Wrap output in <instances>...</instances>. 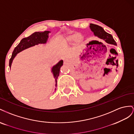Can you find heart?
<instances>
[{"label":"heart","mask_w":134,"mask_h":134,"mask_svg":"<svg viewBox=\"0 0 134 134\" xmlns=\"http://www.w3.org/2000/svg\"><path fill=\"white\" fill-rule=\"evenodd\" d=\"M83 40V36L80 34L73 33L68 35L65 38V41L67 43L71 44L75 42L76 45H80Z\"/></svg>","instance_id":"heart-1"}]
</instances>
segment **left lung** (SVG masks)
<instances>
[{"label":"left lung","mask_w":134,"mask_h":134,"mask_svg":"<svg viewBox=\"0 0 134 134\" xmlns=\"http://www.w3.org/2000/svg\"><path fill=\"white\" fill-rule=\"evenodd\" d=\"M90 27L91 31L94 32L95 36H97L98 37L104 40L107 43L114 44L116 45H117L116 42L113 39V36L110 34L106 32L102 27L97 25L91 24Z\"/></svg>","instance_id":"8db88e82"}]
</instances>
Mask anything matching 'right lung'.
Instances as JSON below:
<instances>
[{"instance_id":"1","label":"right lung","mask_w":134,"mask_h":134,"mask_svg":"<svg viewBox=\"0 0 134 134\" xmlns=\"http://www.w3.org/2000/svg\"><path fill=\"white\" fill-rule=\"evenodd\" d=\"M49 32V31H45L43 32H36L33 33L31 35H30L28 37L23 38V39L21 40L20 43H19L17 45V47L14 48V51L12 53V57H11L10 59H9V67L10 68L12 60L17 53L21 52L23 50H24V49L26 48L32 47V46H34L35 45H37L38 44L45 43L46 42H47L48 38ZM63 61L62 60H60L59 62L56 65H55V66L52 68V72L53 73V75L54 76V78L55 80L56 86H57V80L59 75L60 68L61 66L63 65Z\"/></svg>"}]
</instances>
